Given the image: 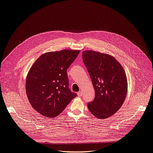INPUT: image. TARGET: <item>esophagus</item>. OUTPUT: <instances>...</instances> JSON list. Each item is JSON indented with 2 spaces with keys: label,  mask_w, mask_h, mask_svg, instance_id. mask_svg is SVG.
Wrapping results in <instances>:
<instances>
[{
  "label": "esophagus",
  "mask_w": 153,
  "mask_h": 153,
  "mask_svg": "<svg viewBox=\"0 0 153 153\" xmlns=\"http://www.w3.org/2000/svg\"><path fill=\"white\" fill-rule=\"evenodd\" d=\"M77 95H78V97H81V96L82 95V92H81V91H79V92H78V93H77Z\"/></svg>",
  "instance_id": "esophagus-1"
}]
</instances>
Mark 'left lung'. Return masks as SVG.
I'll list each match as a JSON object with an SVG mask.
<instances>
[{
	"mask_svg": "<svg viewBox=\"0 0 153 153\" xmlns=\"http://www.w3.org/2000/svg\"><path fill=\"white\" fill-rule=\"evenodd\" d=\"M82 58L95 91L93 101L87 104L89 110L100 119L110 117L118 111L126 97L125 71L110 55L85 50Z\"/></svg>",
	"mask_w": 153,
	"mask_h": 153,
	"instance_id": "8db88e82",
	"label": "left lung"
}]
</instances>
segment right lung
<instances>
[{"instance_id":"1","label":"right lung","mask_w":153,"mask_h":153,"mask_svg":"<svg viewBox=\"0 0 153 153\" xmlns=\"http://www.w3.org/2000/svg\"><path fill=\"white\" fill-rule=\"evenodd\" d=\"M79 50H63L42 55L26 78V93L34 110L47 118L60 114L77 96L68 87L67 69Z\"/></svg>"}]
</instances>
